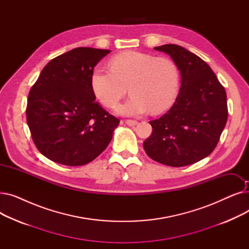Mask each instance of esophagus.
<instances>
[{
    "label": "esophagus",
    "mask_w": 249,
    "mask_h": 249,
    "mask_svg": "<svg viewBox=\"0 0 249 249\" xmlns=\"http://www.w3.org/2000/svg\"><path fill=\"white\" fill-rule=\"evenodd\" d=\"M125 123H126L128 126H135V125L138 124V122L135 121V120H126Z\"/></svg>",
    "instance_id": "esophagus-1"
}]
</instances>
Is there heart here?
Segmentation results:
<instances>
[{
  "mask_svg": "<svg viewBox=\"0 0 249 249\" xmlns=\"http://www.w3.org/2000/svg\"><path fill=\"white\" fill-rule=\"evenodd\" d=\"M110 68L97 65L90 74V87L102 105L113 108L129 86L131 96L117 106V114L126 117L150 111L160 114L171 108L178 97L179 71L175 61L167 57L124 51L111 58Z\"/></svg>",
  "mask_w": 249,
  "mask_h": 249,
  "instance_id": "obj_1",
  "label": "heart"
}]
</instances>
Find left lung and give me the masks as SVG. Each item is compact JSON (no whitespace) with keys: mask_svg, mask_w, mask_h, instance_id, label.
Here are the masks:
<instances>
[{"mask_svg":"<svg viewBox=\"0 0 249 249\" xmlns=\"http://www.w3.org/2000/svg\"><path fill=\"white\" fill-rule=\"evenodd\" d=\"M178 65L181 84L173 107L152 120L143 148L153 160L186 166L207 158L216 147L228 118L227 96L211 68L176 44L154 47Z\"/></svg>","mask_w":249,"mask_h":249,"instance_id":"obj_1","label":"left lung"}]
</instances>
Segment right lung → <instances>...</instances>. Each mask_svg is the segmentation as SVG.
I'll list each match as a JSON object with an SVG mask.
<instances>
[{"instance_id":"1","label":"right lung","mask_w":249,"mask_h":249,"mask_svg":"<svg viewBox=\"0 0 249 249\" xmlns=\"http://www.w3.org/2000/svg\"><path fill=\"white\" fill-rule=\"evenodd\" d=\"M107 49L77 47L51 59L32 86L26 118L37 149L70 166L94 160L107 148L119 119L100 104L90 87Z\"/></svg>"}]
</instances>
